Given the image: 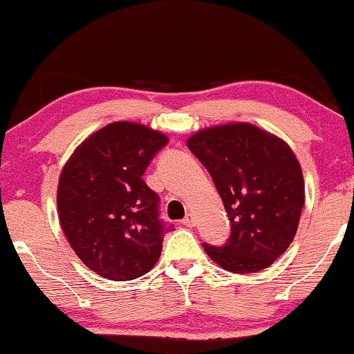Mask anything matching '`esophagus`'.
I'll return each instance as SVG.
<instances>
[{
  "label": "esophagus",
  "mask_w": 354,
  "mask_h": 354,
  "mask_svg": "<svg viewBox=\"0 0 354 354\" xmlns=\"http://www.w3.org/2000/svg\"><path fill=\"white\" fill-rule=\"evenodd\" d=\"M183 225H185V226H193L194 225V216H193V214H186V216L183 218Z\"/></svg>",
  "instance_id": "esophagus-1"
}]
</instances>
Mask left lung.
I'll return each mask as SVG.
<instances>
[{
	"instance_id": "obj_1",
	"label": "left lung",
	"mask_w": 354,
	"mask_h": 354,
	"mask_svg": "<svg viewBox=\"0 0 354 354\" xmlns=\"http://www.w3.org/2000/svg\"><path fill=\"white\" fill-rule=\"evenodd\" d=\"M208 169L231 223L223 246L206 254L231 273L273 265L293 241L304 205L303 171L281 138L251 123L201 129L186 141Z\"/></svg>"
}]
</instances>
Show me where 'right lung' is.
Masks as SVG:
<instances>
[{
  "label": "right lung",
  "mask_w": 354,
  "mask_h": 354,
  "mask_svg": "<svg viewBox=\"0 0 354 354\" xmlns=\"http://www.w3.org/2000/svg\"><path fill=\"white\" fill-rule=\"evenodd\" d=\"M163 133L116 121L93 133L63 166L58 218L64 236L89 270L113 281L148 273L173 226L160 219V198L143 181Z\"/></svg>",
  "instance_id": "add662e5"
}]
</instances>
